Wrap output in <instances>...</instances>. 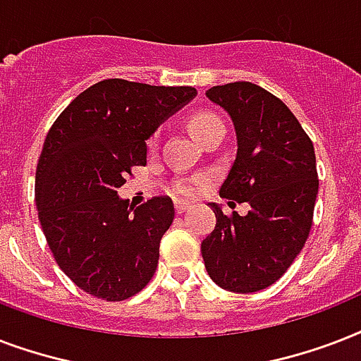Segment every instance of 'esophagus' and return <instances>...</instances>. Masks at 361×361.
<instances>
[{
    "instance_id": "34e87169",
    "label": "esophagus",
    "mask_w": 361,
    "mask_h": 361,
    "mask_svg": "<svg viewBox=\"0 0 361 361\" xmlns=\"http://www.w3.org/2000/svg\"><path fill=\"white\" fill-rule=\"evenodd\" d=\"M174 208H176V214H183V212H187V209H191V206L187 202H176L174 204Z\"/></svg>"
}]
</instances>
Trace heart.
Masks as SVG:
<instances>
[{"label": "heart", "instance_id": "heart-1", "mask_svg": "<svg viewBox=\"0 0 361 361\" xmlns=\"http://www.w3.org/2000/svg\"><path fill=\"white\" fill-rule=\"evenodd\" d=\"M221 125H223L221 118H217L212 112H197V114H192L189 118V129H191V133L197 136L198 140H202L209 130H214L215 127H221ZM195 191L197 189L192 185H187V183H178L176 185V192L183 195V197H191V195H195Z\"/></svg>", "mask_w": 361, "mask_h": 361}]
</instances>
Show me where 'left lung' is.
Wrapping results in <instances>:
<instances>
[{
	"label": "left lung",
	"mask_w": 361,
	"mask_h": 361,
	"mask_svg": "<svg viewBox=\"0 0 361 361\" xmlns=\"http://www.w3.org/2000/svg\"><path fill=\"white\" fill-rule=\"evenodd\" d=\"M232 118L238 153L219 195L247 215L212 202L215 228L202 241L208 275L225 290L258 292L283 277L313 225L319 176L314 147L281 99L251 82L206 92Z\"/></svg>",
	"instance_id": "obj_1"
}]
</instances>
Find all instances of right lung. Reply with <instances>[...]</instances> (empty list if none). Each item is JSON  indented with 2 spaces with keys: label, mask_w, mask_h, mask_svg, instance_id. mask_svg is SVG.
<instances>
[{
  "label": "right lung",
  "mask_w": 361,
  "mask_h": 361,
  "mask_svg": "<svg viewBox=\"0 0 361 361\" xmlns=\"http://www.w3.org/2000/svg\"><path fill=\"white\" fill-rule=\"evenodd\" d=\"M197 95L191 86L109 78L82 92L50 127L37 163L35 202L58 266L106 302L135 296L155 274L174 221L169 197L130 208L118 189L146 164V140Z\"/></svg>",
  "instance_id": "obj_1"
}]
</instances>
